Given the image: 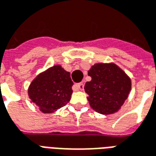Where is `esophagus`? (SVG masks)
Listing matches in <instances>:
<instances>
[{
    "label": "esophagus",
    "mask_w": 156,
    "mask_h": 156,
    "mask_svg": "<svg viewBox=\"0 0 156 156\" xmlns=\"http://www.w3.org/2000/svg\"><path fill=\"white\" fill-rule=\"evenodd\" d=\"M75 88H76V89H78V90H83L84 89V84L83 83H78V84H76L75 86Z\"/></svg>",
    "instance_id": "1"
}]
</instances>
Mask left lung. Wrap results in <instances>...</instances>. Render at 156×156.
<instances>
[{"label":"left lung","mask_w":156,"mask_h":156,"mask_svg":"<svg viewBox=\"0 0 156 156\" xmlns=\"http://www.w3.org/2000/svg\"><path fill=\"white\" fill-rule=\"evenodd\" d=\"M91 77L85 85L90 107L101 114L119 110L131 90V80L114 64H97L88 71Z\"/></svg>","instance_id":"8db88e82"}]
</instances>
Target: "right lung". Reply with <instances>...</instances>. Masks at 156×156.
<instances>
[{
	"instance_id": "add662e5",
	"label": "right lung",
	"mask_w": 156,
	"mask_h": 156,
	"mask_svg": "<svg viewBox=\"0 0 156 156\" xmlns=\"http://www.w3.org/2000/svg\"><path fill=\"white\" fill-rule=\"evenodd\" d=\"M70 74L55 66L37 76L31 83L28 95L44 113H50L66 106L72 94Z\"/></svg>"
}]
</instances>
